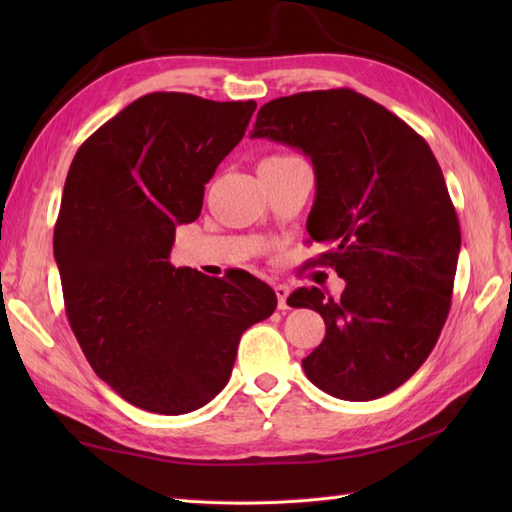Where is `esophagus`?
Listing matches in <instances>:
<instances>
[{"instance_id": "1", "label": "esophagus", "mask_w": 512, "mask_h": 512, "mask_svg": "<svg viewBox=\"0 0 512 512\" xmlns=\"http://www.w3.org/2000/svg\"><path fill=\"white\" fill-rule=\"evenodd\" d=\"M275 295H277V306H279V310H288L290 286H286V284H277V286H275Z\"/></svg>"}]
</instances>
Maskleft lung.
Segmentation results:
<instances>
[{
    "label": "left lung",
    "mask_w": 512,
    "mask_h": 512,
    "mask_svg": "<svg viewBox=\"0 0 512 512\" xmlns=\"http://www.w3.org/2000/svg\"><path fill=\"white\" fill-rule=\"evenodd\" d=\"M250 138L312 160L308 233L332 246L319 262L345 279L339 299L314 286L288 297L325 321L303 372L341 400L389 394L427 361L451 308L462 235L436 156L396 114L347 88L266 103Z\"/></svg>",
    "instance_id": "8db88e82"
}]
</instances>
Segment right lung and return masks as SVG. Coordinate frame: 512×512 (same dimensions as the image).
Masks as SVG:
<instances>
[{
  "mask_svg": "<svg viewBox=\"0 0 512 512\" xmlns=\"http://www.w3.org/2000/svg\"><path fill=\"white\" fill-rule=\"evenodd\" d=\"M255 101L140 96L76 151L54 226L65 314L88 363L132 405L180 416L213 400L244 330L277 308L270 286L169 262L204 184L244 138Z\"/></svg>",
  "mask_w": 512,
  "mask_h": 512,
  "instance_id": "add662e5",
  "label": "right lung"
}]
</instances>
